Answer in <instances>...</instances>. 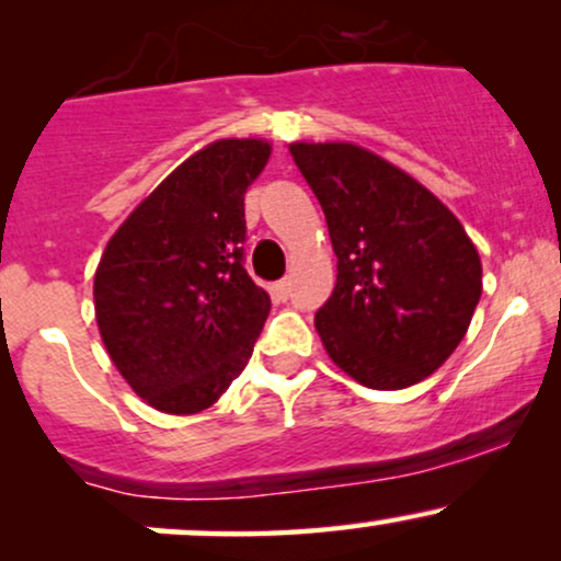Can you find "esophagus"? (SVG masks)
I'll return each mask as SVG.
<instances>
[{"instance_id":"34e87169","label":"esophagus","mask_w":561,"mask_h":561,"mask_svg":"<svg viewBox=\"0 0 561 561\" xmlns=\"http://www.w3.org/2000/svg\"><path fill=\"white\" fill-rule=\"evenodd\" d=\"M289 287H293V282H289V279H279V282H276V293H279V298H287Z\"/></svg>"}]
</instances>
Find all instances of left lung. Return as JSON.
Instances as JSON below:
<instances>
[{
    "instance_id": "left-lung-1",
    "label": "left lung",
    "mask_w": 561,
    "mask_h": 561,
    "mask_svg": "<svg viewBox=\"0 0 561 561\" xmlns=\"http://www.w3.org/2000/svg\"><path fill=\"white\" fill-rule=\"evenodd\" d=\"M327 216L337 285L319 308L324 351L375 390L422 382L448 362L482 295L474 242L414 176L353 141H293Z\"/></svg>"
}]
</instances>
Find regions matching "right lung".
Segmentation results:
<instances>
[{
	"label": "right lung",
	"mask_w": 561,
	"mask_h": 561,
	"mask_svg": "<svg viewBox=\"0 0 561 561\" xmlns=\"http://www.w3.org/2000/svg\"><path fill=\"white\" fill-rule=\"evenodd\" d=\"M266 139H216L128 214L94 272V317L115 369L163 414L210 409L240 377L272 298L242 266L244 192Z\"/></svg>",
	"instance_id": "add662e5"
}]
</instances>
